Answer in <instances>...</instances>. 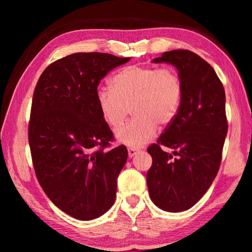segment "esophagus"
I'll use <instances>...</instances> for the list:
<instances>
[{"instance_id": "esophagus-1", "label": "esophagus", "mask_w": 252, "mask_h": 252, "mask_svg": "<svg viewBox=\"0 0 252 252\" xmlns=\"http://www.w3.org/2000/svg\"><path fill=\"white\" fill-rule=\"evenodd\" d=\"M138 152L139 150H136V149H132V148L127 149V155H129V158H133Z\"/></svg>"}]
</instances>
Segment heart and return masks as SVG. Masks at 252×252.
Instances as JSON below:
<instances>
[{
    "label": "heart",
    "instance_id": "obj_1",
    "mask_svg": "<svg viewBox=\"0 0 252 252\" xmlns=\"http://www.w3.org/2000/svg\"><path fill=\"white\" fill-rule=\"evenodd\" d=\"M111 85L97 89L96 104L112 129L122 126L131 108L134 118L116 132L118 141L129 148L143 147L155 138L158 125H171L180 110L183 85L172 67L127 66Z\"/></svg>",
    "mask_w": 252,
    "mask_h": 252
}]
</instances>
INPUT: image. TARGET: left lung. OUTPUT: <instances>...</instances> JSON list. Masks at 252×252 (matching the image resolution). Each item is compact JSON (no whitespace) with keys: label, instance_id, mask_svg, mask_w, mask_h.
<instances>
[{"label":"left lung","instance_id":"8db88e82","mask_svg":"<svg viewBox=\"0 0 252 252\" xmlns=\"http://www.w3.org/2000/svg\"><path fill=\"white\" fill-rule=\"evenodd\" d=\"M152 62L176 67L183 95L177 118L148 148L152 165L147 185L158 208L181 212L203 197L218 173L228 132L224 89L213 67L191 51H169Z\"/></svg>","mask_w":252,"mask_h":252}]
</instances>
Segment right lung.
I'll return each instance as SVG.
<instances>
[{
    "label": "right lung",
    "mask_w": 252,
    "mask_h": 252,
    "mask_svg": "<svg viewBox=\"0 0 252 252\" xmlns=\"http://www.w3.org/2000/svg\"><path fill=\"white\" fill-rule=\"evenodd\" d=\"M109 53H73L50 64L33 93L29 143L42 189L59 209L93 220L113 206L127 150H104L113 133L96 104L100 81L129 62Z\"/></svg>",
    "instance_id": "right-lung-1"
}]
</instances>
